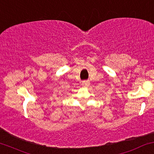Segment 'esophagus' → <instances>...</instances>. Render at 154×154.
I'll return each instance as SVG.
<instances>
[{
	"label": "esophagus",
	"mask_w": 154,
	"mask_h": 154,
	"mask_svg": "<svg viewBox=\"0 0 154 154\" xmlns=\"http://www.w3.org/2000/svg\"><path fill=\"white\" fill-rule=\"evenodd\" d=\"M89 84H90V82H89V80H85L82 82V85L83 87H88L89 85Z\"/></svg>",
	"instance_id": "34e87169"
}]
</instances>
